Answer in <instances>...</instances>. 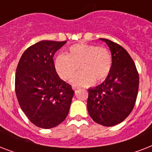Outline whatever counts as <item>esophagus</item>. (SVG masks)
I'll return each instance as SVG.
<instances>
[{
    "label": "esophagus",
    "instance_id": "obj_1",
    "mask_svg": "<svg viewBox=\"0 0 152 152\" xmlns=\"http://www.w3.org/2000/svg\"><path fill=\"white\" fill-rule=\"evenodd\" d=\"M73 89H74V90H75V91H76H76L78 90L79 88H76V87H73Z\"/></svg>",
    "mask_w": 152,
    "mask_h": 152
}]
</instances>
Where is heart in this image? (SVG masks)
Returning <instances> with one entry per match:
<instances>
[{
	"label": "heart",
	"instance_id": "heart-1",
	"mask_svg": "<svg viewBox=\"0 0 152 152\" xmlns=\"http://www.w3.org/2000/svg\"><path fill=\"white\" fill-rule=\"evenodd\" d=\"M56 71L64 80H69L78 71L81 72L72 80L74 86H87L99 83L108 76L112 67L109 50L88 44H76L69 47L66 55H60L54 61Z\"/></svg>",
	"mask_w": 152,
	"mask_h": 152
}]
</instances>
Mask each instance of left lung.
I'll list each match as a JSON object with an SVG mask.
<instances>
[{
  "mask_svg": "<svg viewBox=\"0 0 152 152\" xmlns=\"http://www.w3.org/2000/svg\"><path fill=\"white\" fill-rule=\"evenodd\" d=\"M112 67L100 85L88 89V110L93 121L110 127L122 122L132 112L139 89V75L133 60L120 45L106 39Z\"/></svg>",
  "mask_w": 152,
  "mask_h": 152,
  "instance_id": "left-lung-1",
  "label": "left lung"
}]
</instances>
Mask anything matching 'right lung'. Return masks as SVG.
I'll use <instances>...</instances> for the list:
<instances>
[{"mask_svg": "<svg viewBox=\"0 0 152 152\" xmlns=\"http://www.w3.org/2000/svg\"><path fill=\"white\" fill-rule=\"evenodd\" d=\"M67 41L43 40L27 48L16 68L15 94L20 108L34 125L56 127L69 113L75 91L57 75L53 56Z\"/></svg>", "mask_w": 152, "mask_h": 152, "instance_id": "obj_1", "label": "right lung"}]
</instances>
